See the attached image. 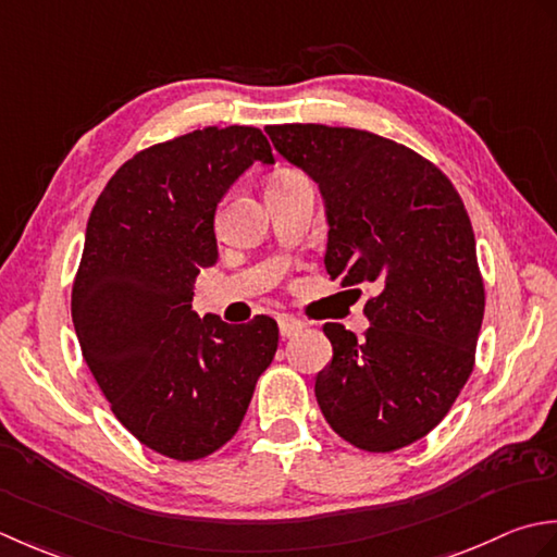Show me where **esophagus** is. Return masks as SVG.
Listing matches in <instances>:
<instances>
[{"mask_svg":"<svg viewBox=\"0 0 557 557\" xmlns=\"http://www.w3.org/2000/svg\"><path fill=\"white\" fill-rule=\"evenodd\" d=\"M305 329V322L302 320H295V317H278V332L283 338H290L298 332H302Z\"/></svg>","mask_w":557,"mask_h":557,"instance_id":"esophagus-1","label":"esophagus"}]
</instances>
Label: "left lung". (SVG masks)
Returning <instances> with one entry per match:
<instances>
[{
    "instance_id": "left-lung-1",
    "label": "left lung",
    "mask_w": 557,
    "mask_h": 557,
    "mask_svg": "<svg viewBox=\"0 0 557 557\" xmlns=\"http://www.w3.org/2000/svg\"><path fill=\"white\" fill-rule=\"evenodd\" d=\"M267 134L320 185L326 274L380 290L362 310V338L324 324L334 356L314 380L317 404L358 449L411 445L447 416L475 360L485 290L463 201L437 165L372 132L271 124Z\"/></svg>"
}]
</instances>
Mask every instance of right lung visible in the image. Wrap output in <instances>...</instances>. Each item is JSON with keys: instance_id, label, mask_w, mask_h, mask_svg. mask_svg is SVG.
I'll return each mask as SVG.
<instances>
[{"instance_id": "right-lung-1", "label": "right lung", "mask_w": 557, "mask_h": 557, "mask_svg": "<svg viewBox=\"0 0 557 557\" xmlns=\"http://www.w3.org/2000/svg\"><path fill=\"white\" fill-rule=\"evenodd\" d=\"M255 161L274 163L257 127H207L129 158L100 191L72 288L86 366L112 413L149 449L203 459L228 442L278 346L267 314L249 324L191 310L219 259L213 215Z\"/></svg>"}]
</instances>
